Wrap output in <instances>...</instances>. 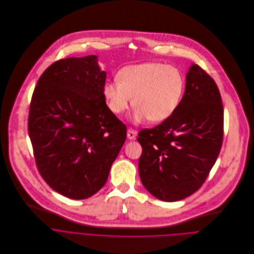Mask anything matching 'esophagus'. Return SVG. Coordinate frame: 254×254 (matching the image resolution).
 Instances as JSON below:
<instances>
[{
	"instance_id": "34e87169",
	"label": "esophagus",
	"mask_w": 254,
	"mask_h": 254,
	"mask_svg": "<svg viewBox=\"0 0 254 254\" xmlns=\"http://www.w3.org/2000/svg\"><path fill=\"white\" fill-rule=\"evenodd\" d=\"M135 136H136V131L133 130L132 128H128V129H127V137H128L129 139L133 140V139H135Z\"/></svg>"
}]
</instances>
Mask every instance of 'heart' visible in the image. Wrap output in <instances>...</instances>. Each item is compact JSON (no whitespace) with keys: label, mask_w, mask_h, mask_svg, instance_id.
Wrapping results in <instances>:
<instances>
[{"label":"heart","mask_w":254,"mask_h":254,"mask_svg":"<svg viewBox=\"0 0 254 254\" xmlns=\"http://www.w3.org/2000/svg\"><path fill=\"white\" fill-rule=\"evenodd\" d=\"M118 80L108 81L103 90L109 110L125 113L130 103L134 108L133 121L137 124L148 119L163 122L179 108L186 89L183 72L176 66L161 63H143L124 67Z\"/></svg>","instance_id":"b5f03b06"}]
</instances>
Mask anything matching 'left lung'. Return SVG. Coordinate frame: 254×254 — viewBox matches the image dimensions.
Returning <instances> with one entry per match:
<instances>
[{
    "label": "left lung",
    "instance_id": "1",
    "mask_svg": "<svg viewBox=\"0 0 254 254\" xmlns=\"http://www.w3.org/2000/svg\"><path fill=\"white\" fill-rule=\"evenodd\" d=\"M223 138V106L215 81L192 64L177 111L153 128L138 132V173L156 198L178 201L205 182Z\"/></svg>",
    "mask_w": 254,
    "mask_h": 254
}]
</instances>
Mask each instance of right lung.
Returning <instances> with one entry per match:
<instances>
[{"label": "right lung", "mask_w": 254, "mask_h": 254, "mask_svg": "<svg viewBox=\"0 0 254 254\" xmlns=\"http://www.w3.org/2000/svg\"><path fill=\"white\" fill-rule=\"evenodd\" d=\"M95 55L57 61L40 76L28 120L37 167L57 192L84 199L107 183L127 137L109 110Z\"/></svg>", "instance_id": "obj_1"}]
</instances>
